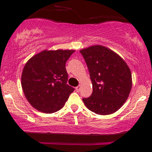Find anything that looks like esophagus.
<instances>
[{
    "mask_svg": "<svg viewBox=\"0 0 152 152\" xmlns=\"http://www.w3.org/2000/svg\"><path fill=\"white\" fill-rule=\"evenodd\" d=\"M80 89H81V86H78L77 87H76V90L77 92H80Z\"/></svg>",
    "mask_w": 152,
    "mask_h": 152,
    "instance_id": "1",
    "label": "esophagus"
}]
</instances>
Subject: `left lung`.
<instances>
[{
    "instance_id": "1",
    "label": "left lung",
    "mask_w": 152,
    "mask_h": 152,
    "mask_svg": "<svg viewBox=\"0 0 152 152\" xmlns=\"http://www.w3.org/2000/svg\"><path fill=\"white\" fill-rule=\"evenodd\" d=\"M93 84V93L83 98L86 107L99 115L116 112L127 100L132 75L126 62L108 48L93 45L82 49Z\"/></svg>"
}]
</instances>
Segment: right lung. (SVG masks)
Listing matches in <instances>:
<instances>
[{
  "mask_svg": "<svg viewBox=\"0 0 152 152\" xmlns=\"http://www.w3.org/2000/svg\"><path fill=\"white\" fill-rule=\"evenodd\" d=\"M73 50H43L28 59L23 69L22 87L30 104L38 111L51 114L59 111L74 88L66 84V61Z\"/></svg>",
  "mask_w": 152,
  "mask_h": 152,
  "instance_id": "obj_1",
  "label": "right lung"
}]
</instances>
